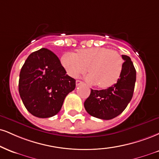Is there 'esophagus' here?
I'll return each instance as SVG.
<instances>
[{"mask_svg": "<svg viewBox=\"0 0 159 159\" xmlns=\"http://www.w3.org/2000/svg\"><path fill=\"white\" fill-rule=\"evenodd\" d=\"M82 84H83V82L81 81H79V80H77V81H76V86H79Z\"/></svg>", "mask_w": 159, "mask_h": 159, "instance_id": "obj_1", "label": "esophagus"}]
</instances>
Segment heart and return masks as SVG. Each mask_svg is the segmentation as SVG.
<instances>
[{"instance_id":"heart-1","label":"heart","mask_w":159,"mask_h":159,"mask_svg":"<svg viewBox=\"0 0 159 159\" xmlns=\"http://www.w3.org/2000/svg\"><path fill=\"white\" fill-rule=\"evenodd\" d=\"M61 64L72 78L89 71L87 81L98 84L101 88L114 85L121 76L124 60L118 52L105 47L81 49L77 54L66 52L61 58ZM89 68H88V67Z\"/></svg>"}]
</instances>
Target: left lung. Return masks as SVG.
Returning <instances> with one entry per match:
<instances>
[{
	"mask_svg": "<svg viewBox=\"0 0 159 159\" xmlns=\"http://www.w3.org/2000/svg\"><path fill=\"white\" fill-rule=\"evenodd\" d=\"M124 67L117 83L106 89H91L84 101L87 112L93 117L110 120L121 113L131 101L136 81V71L130 58L122 55Z\"/></svg>",
	"mask_w": 159,
	"mask_h": 159,
	"instance_id": "8db88e82",
	"label": "left lung"
}]
</instances>
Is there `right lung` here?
I'll return each instance as SVG.
<instances>
[{
	"label": "right lung",
	"instance_id": "add662e5",
	"mask_svg": "<svg viewBox=\"0 0 159 159\" xmlns=\"http://www.w3.org/2000/svg\"><path fill=\"white\" fill-rule=\"evenodd\" d=\"M75 88V80L66 75L57 55L47 49L31 53L20 72L19 94L26 110L35 117L58 113Z\"/></svg>",
	"mask_w": 159,
	"mask_h": 159
}]
</instances>
